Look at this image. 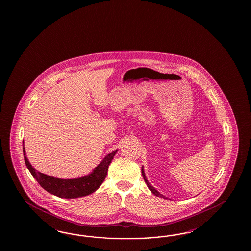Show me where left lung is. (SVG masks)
I'll use <instances>...</instances> for the list:
<instances>
[{"instance_id":"1","label":"left lung","mask_w":251,"mask_h":251,"mask_svg":"<svg viewBox=\"0 0 251 251\" xmlns=\"http://www.w3.org/2000/svg\"><path fill=\"white\" fill-rule=\"evenodd\" d=\"M142 174H143V176H144V179H145V183H146V185H147V187H148V189L151 190V192H152V194H154L155 196H157V197L160 198H164V199H167V197H165L164 195H162L161 193H160L159 191H157V190H155L153 187H152V185L149 183V181L147 180V178H146V176H145V170H144V167H142Z\"/></svg>"}]
</instances>
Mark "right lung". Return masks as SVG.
<instances>
[{"instance_id": "add662e5", "label": "right lung", "mask_w": 251, "mask_h": 251, "mask_svg": "<svg viewBox=\"0 0 251 251\" xmlns=\"http://www.w3.org/2000/svg\"><path fill=\"white\" fill-rule=\"evenodd\" d=\"M117 152L118 150H115L114 152H110L106 155L104 159L102 160L88 175L72 179H63L46 175L37 171L31 166L29 161L27 159L25 146L23 145L24 158L26 167L30 171L31 175L33 176V177L38 181V184L48 192L53 194L57 197L64 199L84 197L92 194L93 192L98 190L105 180L108 166L111 163Z\"/></svg>"}]
</instances>
